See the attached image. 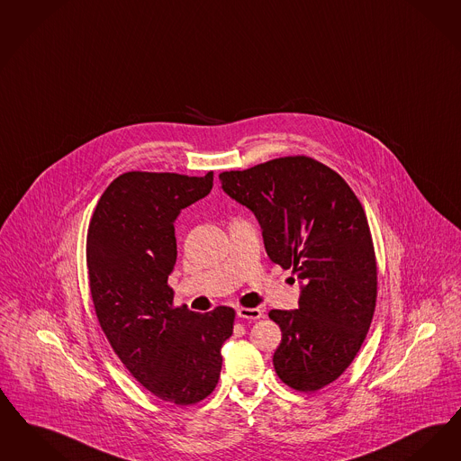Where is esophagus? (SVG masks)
I'll return each mask as SVG.
<instances>
[{
    "instance_id": "esophagus-1",
    "label": "esophagus",
    "mask_w": 461,
    "mask_h": 461,
    "mask_svg": "<svg viewBox=\"0 0 461 461\" xmlns=\"http://www.w3.org/2000/svg\"><path fill=\"white\" fill-rule=\"evenodd\" d=\"M237 313H239V317H241V319H252V321H258V319L262 317V311L260 309H249V307H240Z\"/></svg>"
}]
</instances>
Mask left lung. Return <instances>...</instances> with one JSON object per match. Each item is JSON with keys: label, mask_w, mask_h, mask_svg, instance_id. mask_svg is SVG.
Wrapping results in <instances>:
<instances>
[{"label": "left lung", "mask_w": 461, "mask_h": 461, "mask_svg": "<svg viewBox=\"0 0 461 461\" xmlns=\"http://www.w3.org/2000/svg\"><path fill=\"white\" fill-rule=\"evenodd\" d=\"M220 182L256 214L269 258L303 281L296 311L269 312L281 328L277 377L302 393L331 384L357 357L375 311L377 262L362 203L309 156L222 171Z\"/></svg>", "instance_id": "obj_1"}]
</instances>
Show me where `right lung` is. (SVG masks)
I'll return each instance as SVG.
<instances>
[{"mask_svg":"<svg viewBox=\"0 0 461 461\" xmlns=\"http://www.w3.org/2000/svg\"><path fill=\"white\" fill-rule=\"evenodd\" d=\"M205 176L129 171L114 178L87 230L94 309L111 348L130 374L159 400L194 405L220 381L222 343L235 311L192 312L173 303L167 276L176 264L175 220L205 197Z\"/></svg>","mask_w":461,"mask_h":461,"instance_id":"obj_1","label":"right lung"}]
</instances>
